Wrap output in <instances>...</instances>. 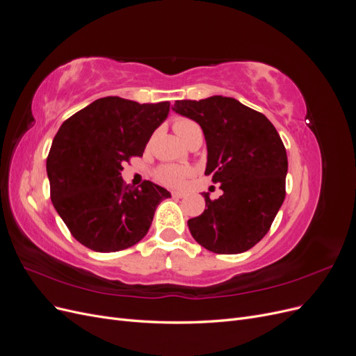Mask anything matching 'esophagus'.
<instances>
[{
  "mask_svg": "<svg viewBox=\"0 0 356 356\" xmlns=\"http://www.w3.org/2000/svg\"><path fill=\"white\" fill-rule=\"evenodd\" d=\"M186 196V193H182V191H172V197H175V199H182Z\"/></svg>",
  "mask_w": 356,
  "mask_h": 356,
  "instance_id": "obj_1",
  "label": "esophagus"
}]
</instances>
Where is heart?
I'll return each instance as SVG.
<instances>
[{
	"mask_svg": "<svg viewBox=\"0 0 356 356\" xmlns=\"http://www.w3.org/2000/svg\"><path fill=\"white\" fill-rule=\"evenodd\" d=\"M174 129L187 145H190L193 141H196L199 138H203L200 126L196 122L190 120V118H178V120H175L174 123ZM190 175H191V170L188 168L174 166V165L160 166L156 170V179L160 182V184L172 187V188L181 187Z\"/></svg>",
	"mask_w": 356,
	"mask_h": 356,
	"instance_id": "b5f03b06",
	"label": "heart"
}]
</instances>
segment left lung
I'll return each mask as SVG.
<instances>
[{
    "mask_svg": "<svg viewBox=\"0 0 356 356\" xmlns=\"http://www.w3.org/2000/svg\"><path fill=\"white\" fill-rule=\"evenodd\" d=\"M175 113L200 124L207 139L204 175L222 195L188 220L195 241L215 254H239L260 242L285 199L288 159L281 136L268 118L234 98L211 96L177 101Z\"/></svg>",
    "mask_w": 356,
    "mask_h": 356,
    "instance_id": "obj_1",
    "label": "left lung"
}]
</instances>
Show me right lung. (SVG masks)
I'll list each match as a JSON object with an SVG mask.
<instances>
[{"instance_id": "add662e5", "label": "right lung", "mask_w": 356, "mask_h": 356, "mask_svg": "<svg viewBox=\"0 0 356 356\" xmlns=\"http://www.w3.org/2000/svg\"><path fill=\"white\" fill-rule=\"evenodd\" d=\"M169 102L106 96L62 123L47 156L50 199L71 234L96 252L131 248L147 234L170 193L152 181L126 186L123 163L141 157Z\"/></svg>"}]
</instances>
